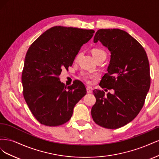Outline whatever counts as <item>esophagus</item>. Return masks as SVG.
Segmentation results:
<instances>
[{"label": "esophagus", "mask_w": 159, "mask_h": 159, "mask_svg": "<svg viewBox=\"0 0 159 159\" xmlns=\"http://www.w3.org/2000/svg\"><path fill=\"white\" fill-rule=\"evenodd\" d=\"M86 90H87V93H92V89H91L90 87H87V88H86Z\"/></svg>", "instance_id": "1"}]
</instances>
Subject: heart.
<instances>
[{
    "label": "heart",
    "mask_w": 159,
    "mask_h": 159,
    "mask_svg": "<svg viewBox=\"0 0 159 159\" xmlns=\"http://www.w3.org/2000/svg\"><path fill=\"white\" fill-rule=\"evenodd\" d=\"M91 52H92V54L93 56V57H95V60H98L99 58H100V57H106V53L105 52L104 50H103L102 49H100V48H93L92 50V51H91ZM80 56V54L79 53V54L76 56L75 58V60L77 61L79 57ZM81 78H82L84 80H85V81H87L88 83H90L91 82V80L92 79L93 77H95L94 75H90L88 74H85V73H83L81 74Z\"/></svg>",
    "instance_id": "obj_1"
}]
</instances>
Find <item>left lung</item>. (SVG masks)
Wrapping results in <instances>:
<instances>
[{
  "mask_svg": "<svg viewBox=\"0 0 159 159\" xmlns=\"http://www.w3.org/2000/svg\"><path fill=\"white\" fill-rule=\"evenodd\" d=\"M98 41L111 52L107 73L99 85L115 92L105 95L103 90L93 91L96 102L91 116L101 127L118 129L133 121L145 103L151 85L149 62L143 47L125 31L99 29L93 39Z\"/></svg>",
  "mask_w": 159,
  "mask_h": 159,
  "instance_id": "8db88e82",
  "label": "left lung"
}]
</instances>
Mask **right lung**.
<instances>
[{"mask_svg":"<svg viewBox=\"0 0 159 159\" xmlns=\"http://www.w3.org/2000/svg\"><path fill=\"white\" fill-rule=\"evenodd\" d=\"M93 30L57 26L46 30L28 48L22 74L23 95L41 124L56 127L68 122L76 103L87 93L75 80L66 88L60 81L62 69L72 66Z\"/></svg>","mask_w":159,"mask_h":159,"instance_id":"obj_1","label":"right lung"}]
</instances>
